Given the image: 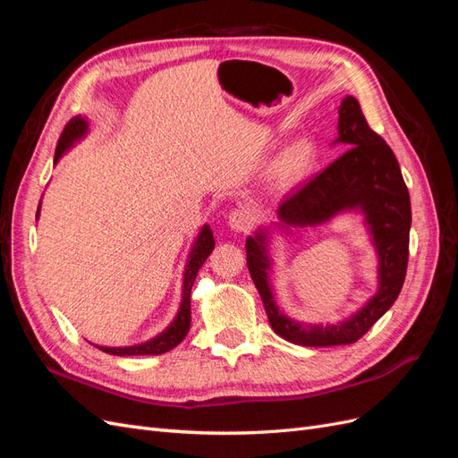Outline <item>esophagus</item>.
I'll return each instance as SVG.
<instances>
[{
	"instance_id": "1",
	"label": "esophagus",
	"mask_w": 458,
	"mask_h": 458,
	"mask_svg": "<svg viewBox=\"0 0 458 458\" xmlns=\"http://www.w3.org/2000/svg\"><path fill=\"white\" fill-rule=\"evenodd\" d=\"M254 221H256V216L250 208H237V210H233L229 214L227 225L237 233H248L254 227Z\"/></svg>"
}]
</instances>
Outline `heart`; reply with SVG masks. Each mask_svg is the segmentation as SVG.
<instances>
[{
    "instance_id": "b5f03b06",
    "label": "heart",
    "mask_w": 458,
    "mask_h": 458,
    "mask_svg": "<svg viewBox=\"0 0 458 458\" xmlns=\"http://www.w3.org/2000/svg\"><path fill=\"white\" fill-rule=\"evenodd\" d=\"M315 157V147L310 140H298L288 145L275 164V177L283 185L296 183L310 170Z\"/></svg>"
}]
</instances>
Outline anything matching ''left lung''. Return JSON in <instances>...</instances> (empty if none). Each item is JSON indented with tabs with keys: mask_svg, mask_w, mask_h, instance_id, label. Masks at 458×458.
<instances>
[{
	"mask_svg": "<svg viewBox=\"0 0 458 458\" xmlns=\"http://www.w3.org/2000/svg\"><path fill=\"white\" fill-rule=\"evenodd\" d=\"M338 143L348 147V150L279 204V221L259 227L246 239L248 271L261 296L271 328L281 338L308 348L357 342L394 306L407 273L409 191L394 150L369 128L361 106L352 95L344 97L338 108V137L332 145ZM348 211H357L366 217V226L379 258L377 293L344 322L332 326L294 322L278 310L272 294L268 279L272 231L292 233L293 228L324 225Z\"/></svg>",
	"mask_w": 458,
	"mask_h": 458,
	"instance_id": "1",
	"label": "left lung"
}]
</instances>
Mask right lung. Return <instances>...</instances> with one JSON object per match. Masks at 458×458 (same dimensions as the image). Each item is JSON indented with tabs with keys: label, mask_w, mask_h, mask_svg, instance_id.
Masks as SVG:
<instances>
[{
	"label": "right lung",
	"mask_w": 458,
	"mask_h": 458,
	"mask_svg": "<svg viewBox=\"0 0 458 458\" xmlns=\"http://www.w3.org/2000/svg\"><path fill=\"white\" fill-rule=\"evenodd\" d=\"M88 131H89L88 118L74 116L71 122H68L63 135H61V140H59L57 150H55V164L61 160L64 152H68L78 141L84 140ZM39 206H41V202H39ZM39 206H38L36 217H39ZM214 246H216L214 233H212L210 225H204L199 231L197 239H195V242H192L191 252L187 256L185 271H183V286H182V303H179L177 315L174 317V321L160 332V335H157L155 338H150L147 342H141V344L122 345V348H108V345H95L93 344L95 348H99L101 352L110 353V355L126 357V355H160V353L174 350L177 344H182L191 328V288H192V283H195V279H197V273L202 267V263L206 261L208 256L212 254Z\"/></svg>",
	"instance_id": "1"
}]
</instances>
